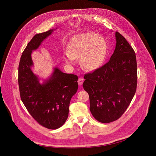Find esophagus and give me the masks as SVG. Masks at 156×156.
Here are the masks:
<instances>
[{"instance_id": "1", "label": "esophagus", "mask_w": 156, "mask_h": 156, "mask_svg": "<svg viewBox=\"0 0 156 156\" xmlns=\"http://www.w3.org/2000/svg\"><path fill=\"white\" fill-rule=\"evenodd\" d=\"M83 81H84V79H83V77H79V79H78V83H79V84L80 85H82V83H83Z\"/></svg>"}]
</instances>
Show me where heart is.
Returning <instances> with one entry per match:
<instances>
[{
  "instance_id": "obj_1",
  "label": "heart",
  "mask_w": 156,
  "mask_h": 156,
  "mask_svg": "<svg viewBox=\"0 0 156 156\" xmlns=\"http://www.w3.org/2000/svg\"><path fill=\"white\" fill-rule=\"evenodd\" d=\"M107 53L105 40L94 32H87L74 36L69 42L67 52L68 64L74 63L75 58L81 57L83 69L92 71L103 64Z\"/></svg>"
}]
</instances>
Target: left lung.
<instances>
[{
	"label": "left lung",
	"instance_id": "left-lung-1",
	"mask_svg": "<svg viewBox=\"0 0 156 156\" xmlns=\"http://www.w3.org/2000/svg\"><path fill=\"white\" fill-rule=\"evenodd\" d=\"M116 47L108 62L84 76L90 111L98 121L119 119L130 105L137 87V62L133 48L118 32Z\"/></svg>",
	"mask_w": 156,
	"mask_h": 156
}]
</instances>
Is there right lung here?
Segmentation results:
<instances>
[{"label":"right lung","instance_id":"add662e5","mask_svg":"<svg viewBox=\"0 0 156 156\" xmlns=\"http://www.w3.org/2000/svg\"><path fill=\"white\" fill-rule=\"evenodd\" d=\"M54 29L35 35L23 52L19 66V86L21 100L30 115L41 126L55 130L61 127L68 116L71 97L78 89V77L54 68L43 84L31 69V53L37 49Z\"/></svg>","mask_w":156,"mask_h":156}]
</instances>
